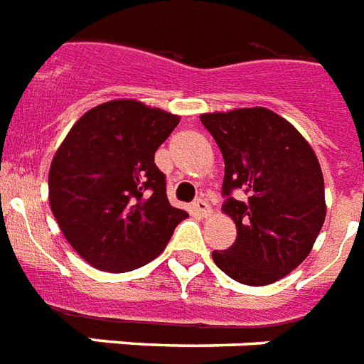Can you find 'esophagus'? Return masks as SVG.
I'll list each match as a JSON object with an SVG mask.
<instances>
[{"mask_svg": "<svg viewBox=\"0 0 364 364\" xmlns=\"http://www.w3.org/2000/svg\"><path fill=\"white\" fill-rule=\"evenodd\" d=\"M191 206H193V210H196L197 214H200V216H208V214H210V205H208L205 199H196Z\"/></svg>", "mask_w": 364, "mask_h": 364, "instance_id": "1", "label": "esophagus"}]
</instances>
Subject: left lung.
Masks as SVG:
<instances>
[{
	"label": "left lung",
	"mask_w": 364,
	"mask_h": 364,
	"mask_svg": "<svg viewBox=\"0 0 364 364\" xmlns=\"http://www.w3.org/2000/svg\"><path fill=\"white\" fill-rule=\"evenodd\" d=\"M225 161L223 212L237 240L212 259L232 280L267 286L297 269L325 222L323 174L312 146L263 107L200 114ZM242 191L244 198L232 193Z\"/></svg>",
	"instance_id": "8db88e82"
}]
</instances>
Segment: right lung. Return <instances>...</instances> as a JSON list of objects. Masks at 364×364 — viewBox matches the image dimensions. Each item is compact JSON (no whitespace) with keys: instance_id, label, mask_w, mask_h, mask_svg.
Wrapping results in <instances>:
<instances>
[{"instance_id":"1","label":"right lung","mask_w":364,"mask_h":364,"mask_svg":"<svg viewBox=\"0 0 364 364\" xmlns=\"http://www.w3.org/2000/svg\"><path fill=\"white\" fill-rule=\"evenodd\" d=\"M180 118L133 100L90 109L67 133L48 173V200L84 261L127 272L156 259L188 212L171 206L154 154Z\"/></svg>"}]
</instances>
